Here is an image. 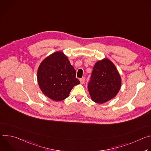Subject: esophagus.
<instances>
[{
    "mask_svg": "<svg viewBox=\"0 0 151 151\" xmlns=\"http://www.w3.org/2000/svg\"><path fill=\"white\" fill-rule=\"evenodd\" d=\"M79 81H80L81 83V84H83V83H84V82H85V78H84V77H83V78H81V79H79Z\"/></svg>",
    "mask_w": 151,
    "mask_h": 151,
    "instance_id": "34e87169",
    "label": "esophagus"
}]
</instances>
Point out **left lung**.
Listing matches in <instances>:
<instances>
[{"instance_id":"left-lung-1","label":"left lung","mask_w":151,"mask_h":151,"mask_svg":"<svg viewBox=\"0 0 151 151\" xmlns=\"http://www.w3.org/2000/svg\"><path fill=\"white\" fill-rule=\"evenodd\" d=\"M121 87V78L115 64L108 58L97 61L88 88L92 100L103 104L114 98Z\"/></svg>"}]
</instances>
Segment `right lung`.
<instances>
[{
  "mask_svg": "<svg viewBox=\"0 0 151 151\" xmlns=\"http://www.w3.org/2000/svg\"><path fill=\"white\" fill-rule=\"evenodd\" d=\"M37 79L42 92L55 101L66 99L74 86L80 83L76 70L61 51L51 54L40 63Z\"/></svg>",
  "mask_w": 151,
  "mask_h": 151,
  "instance_id": "right-lung-1",
  "label": "right lung"
}]
</instances>
